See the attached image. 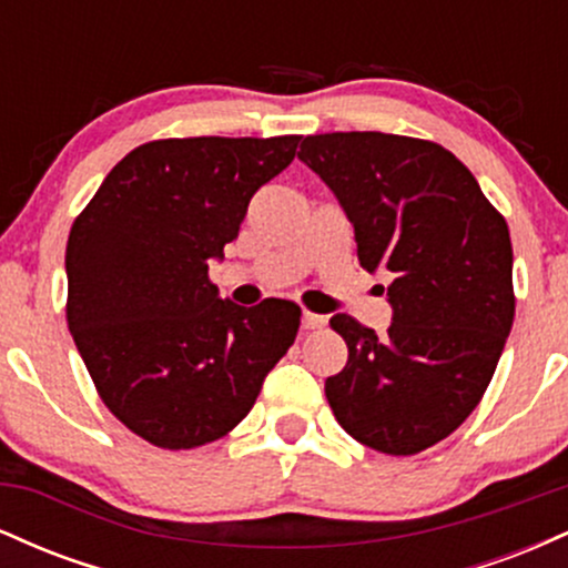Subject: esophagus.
<instances>
[{
  "label": "esophagus",
  "mask_w": 568,
  "mask_h": 568,
  "mask_svg": "<svg viewBox=\"0 0 568 568\" xmlns=\"http://www.w3.org/2000/svg\"><path fill=\"white\" fill-rule=\"evenodd\" d=\"M302 325H304L306 331L323 328V325H325V317H323V315H315V312H304V315H302Z\"/></svg>",
  "instance_id": "esophagus-1"
}]
</instances>
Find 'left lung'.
<instances>
[{
	"label": "left lung",
	"instance_id": "8db88e82",
	"mask_svg": "<svg viewBox=\"0 0 568 568\" xmlns=\"http://www.w3.org/2000/svg\"><path fill=\"white\" fill-rule=\"evenodd\" d=\"M298 160L336 194L368 272H393L387 334L331 317L347 366L325 379L355 440L408 456L452 435L484 397L513 328V245L475 175L433 141L306 135Z\"/></svg>",
	"mask_w": 568,
	"mask_h": 568
}]
</instances>
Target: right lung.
Here are the masks:
<instances>
[{"mask_svg":"<svg viewBox=\"0 0 568 568\" xmlns=\"http://www.w3.org/2000/svg\"><path fill=\"white\" fill-rule=\"evenodd\" d=\"M298 141L143 143L71 226L69 331L106 408L152 446L181 452L237 427L296 338V304L224 302L207 266Z\"/></svg>","mask_w":568,"mask_h":568,"instance_id":"obj_1","label":"right lung"}]
</instances>
